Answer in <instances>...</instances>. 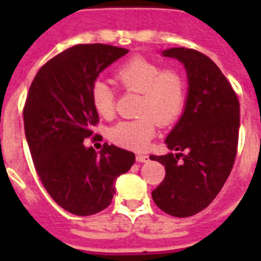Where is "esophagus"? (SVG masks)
Wrapping results in <instances>:
<instances>
[{
  "mask_svg": "<svg viewBox=\"0 0 261 261\" xmlns=\"http://www.w3.org/2000/svg\"><path fill=\"white\" fill-rule=\"evenodd\" d=\"M137 161H138V163H149V155L138 154L137 155Z\"/></svg>",
  "mask_w": 261,
  "mask_h": 261,
  "instance_id": "34e87169",
  "label": "esophagus"
}]
</instances>
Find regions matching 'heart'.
<instances>
[{
    "label": "heart",
    "instance_id": "1",
    "mask_svg": "<svg viewBox=\"0 0 261 261\" xmlns=\"http://www.w3.org/2000/svg\"><path fill=\"white\" fill-rule=\"evenodd\" d=\"M115 81L123 89L141 93L138 114L141 118L118 123L111 130V139L131 150H145L155 134V120L169 124L181 115L187 100L186 80L178 71L163 66L145 57H134L115 71ZM94 110L102 118L115 111V93L106 83L97 81L90 90Z\"/></svg>",
    "mask_w": 261,
    "mask_h": 261
}]
</instances>
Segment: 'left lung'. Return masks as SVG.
<instances>
[{
    "instance_id": "8db88e82",
    "label": "left lung",
    "mask_w": 261,
    "mask_h": 261,
    "mask_svg": "<svg viewBox=\"0 0 261 261\" xmlns=\"http://www.w3.org/2000/svg\"><path fill=\"white\" fill-rule=\"evenodd\" d=\"M161 55L184 66L188 88L181 116L165 138L168 149L176 153L150 155L165 167V178L151 198L164 213L184 218L206 208L230 174L240 102L219 67L202 53L173 47Z\"/></svg>"
}]
</instances>
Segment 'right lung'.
Masks as SVG:
<instances>
[{
	"instance_id": "obj_1",
	"label": "right lung",
	"mask_w": 261,
	"mask_h": 261,
	"mask_svg": "<svg viewBox=\"0 0 261 261\" xmlns=\"http://www.w3.org/2000/svg\"><path fill=\"white\" fill-rule=\"evenodd\" d=\"M128 50L79 44L48 61L27 96L24 130L35 168L50 196L71 214L87 217L110 206L115 180L135 163L133 151L104 143L84 145L98 115L90 90L98 74Z\"/></svg>"
}]
</instances>
